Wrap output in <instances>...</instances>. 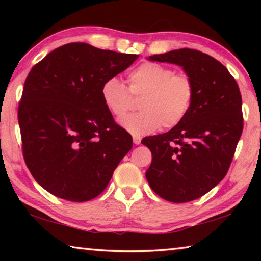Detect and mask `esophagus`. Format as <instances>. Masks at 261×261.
<instances>
[{
  "instance_id": "34e87169",
  "label": "esophagus",
  "mask_w": 261,
  "mask_h": 261,
  "mask_svg": "<svg viewBox=\"0 0 261 261\" xmlns=\"http://www.w3.org/2000/svg\"><path fill=\"white\" fill-rule=\"evenodd\" d=\"M141 143V137L140 136H134V144L139 145Z\"/></svg>"
}]
</instances>
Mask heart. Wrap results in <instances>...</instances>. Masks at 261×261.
<instances>
[{"mask_svg":"<svg viewBox=\"0 0 261 261\" xmlns=\"http://www.w3.org/2000/svg\"><path fill=\"white\" fill-rule=\"evenodd\" d=\"M129 90L117 77L106 79L101 86L105 107L115 116H122L131 105L132 95L143 96L140 113L118 120L120 125L134 136H145L161 125L171 129L189 113L193 100V84L187 74H175L165 65L145 62L129 74Z\"/></svg>","mask_w":261,"mask_h":261,"instance_id":"1","label":"heart"}]
</instances>
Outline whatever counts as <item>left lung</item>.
<instances>
[{
  "instance_id": "8db88e82",
  "label": "left lung",
  "mask_w": 261,
  "mask_h": 261,
  "mask_svg": "<svg viewBox=\"0 0 261 261\" xmlns=\"http://www.w3.org/2000/svg\"><path fill=\"white\" fill-rule=\"evenodd\" d=\"M148 61L182 67L193 84V100L178 125L146 137L152 152L149 187L163 199L187 202L211 191L226 176L243 131L242 96L235 79L214 57L183 48Z\"/></svg>"
}]
</instances>
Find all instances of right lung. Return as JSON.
Returning <instances> with one entry per match:
<instances>
[{
	"instance_id": "add662e5",
	"label": "right lung",
	"mask_w": 261,
	"mask_h": 261,
	"mask_svg": "<svg viewBox=\"0 0 261 261\" xmlns=\"http://www.w3.org/2000/svg\"><path fill=\"white\" fill-rule=\"evenodd\" d=\"M138 57L72 42L30 71L18 108L23 154L49 193L82 202L107 188L132 138L105 107L101 86Z\"/></svg>"
}]
</instances>
